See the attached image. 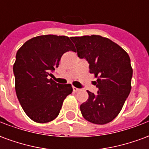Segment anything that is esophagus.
<instances>
[{
  "label": "esophagus",
  "instance_id": "obj_1",
  "mask_svg": "<svg viewBox=\"0 0 149 149\" xmlns=\"http://www.w3.org/2000/svg\"><path fill=\"white\" fill-rule=\"evenodd\" d=\"M72 89H73V92H74V93H77V92H79V91L81 90L80 88H78L74 87V86L72 87Z\"/></svg>",
  "mask_w": 149,
  "mask_h": 149
}]
</instances>
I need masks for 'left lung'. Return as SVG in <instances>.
<instances>
[{"label": "left lung", "instance_id": "8db88e82", "mask_svg": "<svg viewBox=\"0 0 149 149\" xmlns=\"http://www.w3.org/2000/svg\"><path fill=\"white\" fill-rule=\"evenodd\" d=\"M80 58L87 60L98 88L97 95L87 91L88 99L81 105L88 121L104 125L116 118L131 91L130 57L117 44L99 35L71 37Z\"/></svg>", "mask_w": 149, "mask_h": 149}]
</instances>
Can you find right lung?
Instances as JSON below:
<instances>
[{"mask_svg":"<svg viewBox=\"0 0 149 149\" xmlns=\"http://www.w3.org/2000/svg\"><path fill=\"white\" fill-rule=\"evenodd\" d=\"M74 51L66 36L43 35L29 40L18 49L13 65L15 89L26 115L37 123L57 117L71 84H61L52 79L51 72L58 67L62 55Z\"/></svg>","mask_w":149,"mask_h":149,"instance_id":"add662e5","label":"right lung"}]
</instances>
